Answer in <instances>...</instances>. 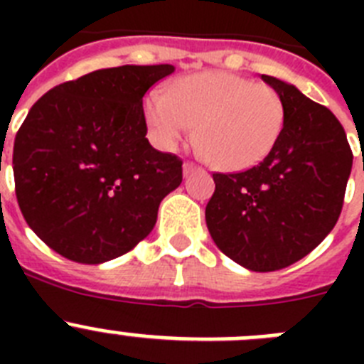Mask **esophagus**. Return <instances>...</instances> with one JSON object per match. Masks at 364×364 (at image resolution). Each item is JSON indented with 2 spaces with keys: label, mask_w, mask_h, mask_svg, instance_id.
Wrapping results in <instances>:
<instances>
[{
  "label": "esophagus",
  "mask_w": 364,
  "mask_h": 364,
  "mask_svg": "<svg viewBox=\"0 0 364 364\" xmlns=\"http://www.w3.org/2000/svg\"><path fill=\"white\" fill-rule=\"evenodd\" d=\"M197 169H198V167L195 166V164H193V162H184V175H186V176H188L189 173L197 171Z\"/></svg>",
  "instance_id": "esophagus-1"
}]
</instances>
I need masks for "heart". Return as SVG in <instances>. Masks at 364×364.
Returning <instances> with one entry per match:
<instances>
[{
	"mask_svg": "<svg viewBox=\"0 0 364 364\" xmlns=\"http://www.w3.org/2000/svg\"><path fill=\"white\" fill-rule=\"evenodd\" d=\"M144 114L162 149H176L198 124V142L215 166L242 171L262 162L277 146L286 104L273 87L239 74L208 70L175 80L164 96H147Z\"/></svg>",
	"mask_w": 364,
	"mask_h": 364,
	"instance_id": "heart-1",
	"label": "heart"
}]
</instances>
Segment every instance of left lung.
<instances>
[{"instance_id":"obj_1","label":"left lung","mask_w":364,"mask_h":364,"mask_svg":"<svg viewBox=\"0 0 364 364\" xmlns=\"http://www.w3.org/2000/svg\"><path fill=\"white\" fill-rule=\"evenodd\" d=\"M282 96L286 124L257 166L213 173L205 224L220 252L253 272L294 264L339 218L353 154L336 114L290 83L262 74Z\"/></svg>"}]
</instances>
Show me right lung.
<instances>
[{
  "label": "right lung",
  "mask_w": 364,
  "mask_h": 364,
  "mask_svg": "<svg viewBox=\"0 0 364 364\" xmlns=\"http://www.w3.org/2000/svg\"><path fill=\"white\" fill-rule=\"evenodd\" d=\"M173 65H122L60 83L16 133V198L54 252L100 264L131 252L182 182V159L146 138L144 95Z\"/></svg>",
  "instance_id": "right-lung-1"
}]
</instances>
